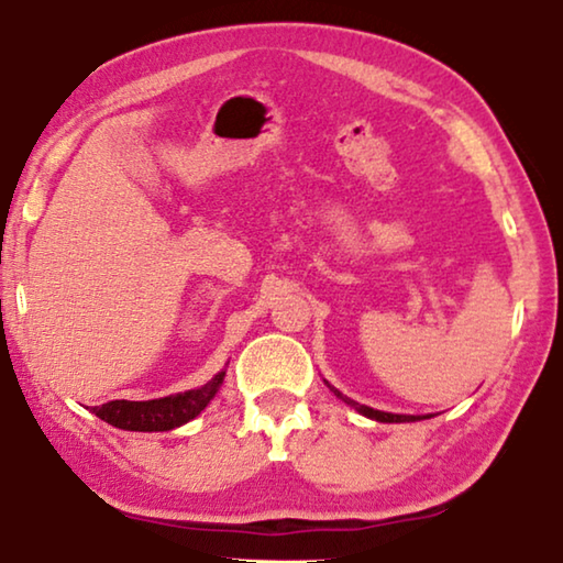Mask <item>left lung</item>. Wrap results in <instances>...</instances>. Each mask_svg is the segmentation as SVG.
<instances>
[{"instance_id": "left-lung-1", "label": "left lung", "mask_w": 563, "mask_h": 563, "mask_svg": "<svg viewBox=\"0 0 563 563\" xmlns=\"http://www.w3.org/2000/svg\"><path fill=\"white\" fill-rule=\"evenodd\" d=\"M332 393H335L340 399H345V402H347L350 407H355L360 415H365V417H369V419H377V422H417V419H424V417H417V415H393V412H379V409H373V407L360 405V402H355V399H350V397H342L335 387H332ZM427 417H430V415H427Z\"/></svg>"}]
</instances>
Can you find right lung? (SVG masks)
Returning <instances> with one entry per match:
<instances>
[{"instance_id":"add662e5","label":"right lung","mask_w":563,"mask_h":563,"mask_svg":"<svg viewBox=\"0 0 563 563\" xmlns=\"http://www.w3.org/2000/svg\"><path fill=\"white\" fill-rule=\"evenodd\" d=\"M225 373H218L211 383L188 393L148 399V402H129V399H113L101 407H93V415L101 417L119 430L129 432H168L190 422L208 407L223 385Z\"/></svg>"}]
</instances>
